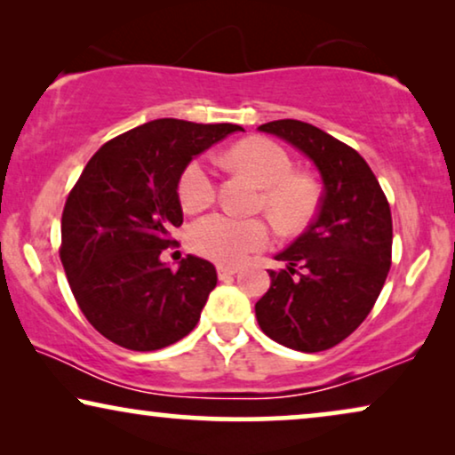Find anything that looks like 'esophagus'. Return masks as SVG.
<instances>
[{"instance_id": "obj_1", "label": "esophagus", "mask_w": 455, "mask_h": 455, "mask_svg": "<svg viewBox=\"0 0 455 455\" xmlns=\"http://www.w3.org/2000/svg\"><path fill=\"white\" fill-rule=\"evenodd\" d=\"M240 267L238 265H217V275L220 279H226V277H232L238 273Z\"/></svg>"}]
</instances>
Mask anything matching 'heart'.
Returning <instances> with one entry per match:
<instances>
[{"label": "heart", "instance_id": "obj_1", "mask_svg": "<svg viewBox=\"0 0 455 455\" xmlns=\"http://www.w3.org/2000/svg\"><path fill=\"white\" fill-rule=\"evenodd\" d=\"M226 159L263 188L260 204L279 228L294 232L313 220L319 204V184L307 173H296L291 157L277 142L242 140L229 148ZM178 195L186 211H201L213 203L215 180L203 161H192L186 167ZM269 240L271 229L263 220H240L226 213L204 217L190 229V246L220 263H240L252 252L263 251Z\"/></svg>", "mask_w": 455, "mask_h": 455}]
</instances>
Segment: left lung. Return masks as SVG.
<instances>
[{"instance_id": "8db88e82", "label": "left lung", "mask_w": 455, "mask_h": 455, "mask_svg": "<svg viewBox=\"0 0 455 455\" xmlns=\"http://www.w3.org/2000/svg\"><path fill=\"white\" fill-rule=\"evenodd\" d=\"M313 161L323 182L315 221L269 271L254 304L259 327L298 352H321L346 339L371 313L391 267V211L375 173L352 147L313 124L277 120L259 126Z\"/></svg>"}]
</instances>
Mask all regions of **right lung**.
<instances>
[{"label": "right lung", "mask_w": 455, "mask_h": 455, "mask_svg": "<svg viewBox=\"0 0 455 455\" xmlns=\"http://www.w3.org/2000/svg\"><path fill=\"white\" fill-rule=\"evenodd\" d=\"M240 130L161 117L105 142L80 173L61 215L60 257L80 310L109 341L153 352L196 327L215 267L188 254L173 271L161 252L184 221V170Z\"/></svg>", "instance_id": "obj_1"}]
</instances>
